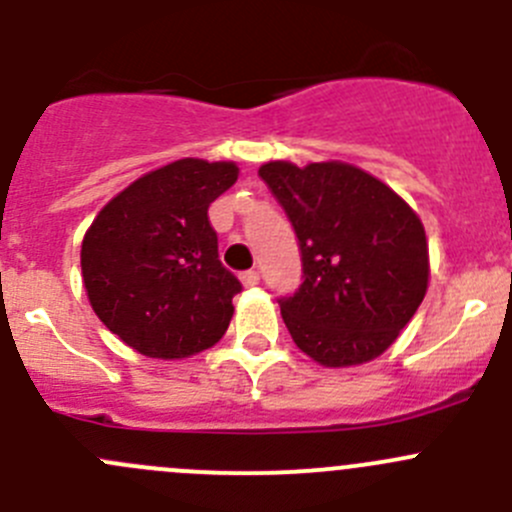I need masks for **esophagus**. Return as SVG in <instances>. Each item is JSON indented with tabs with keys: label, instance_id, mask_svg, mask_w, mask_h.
I'll return each instance as SVG.
<instances>
[{
	"label": "esophagus",
	"instance_id": "1",
	"mask_svg": "<svg viewBox=\"0 0 512 512\" xmlns=\"http://www.w3.org/2000/svg\"><path fill=\"white\" fill-rule=\"evenodd\" d=\"M240 282H242V285H245V287H255L257 282H260V272H257V270H247V272H242V275H240Z\"/></svg>",
	"mask_w": 512,
	"mask_h": 512
}]
</instances>
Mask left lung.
Here are the masks:
<instances>
[{
	"instance_id": "8db88e82",
	"label": "left lung",
	"mask_w": 512,
	"mask_h": 512,
	"mask_svg": "<svg viewBox=\"0 0 512 512\" xmlns=\"http://www.w3.org/2000/svg\"><path fill=\"white\" fill-rule=\"evenodd\" d=\"M260 175L292 220L304 282L282 299L294 344L327 369L376 359L399 339L431 277L421 218L394 188L342 160H270Z\"/></svg>"
}]
</instances>
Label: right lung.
Listing matches in <instances>:
<instances>
[{
	"instance_id": "obj_1",
	"label": "right lung",
	"mask_w": 512,
	"mask_h": 512,
	"mask_svg": "<svg viewBox=\"0 0 512 512\" xmlns=\"http://www.w3.org/2000/svg\"><path fill=\"white\" fill-rule=\"evenodd\" d=\"M232 160L180 158L108 200L81 242V277L96 317L138 354L188 359L223 339L240 282L218 260L208 220L235 185Z\"/></svg>"
}]
</instances>
